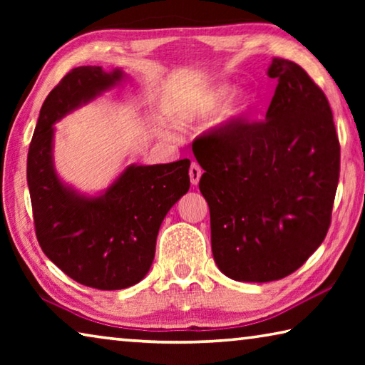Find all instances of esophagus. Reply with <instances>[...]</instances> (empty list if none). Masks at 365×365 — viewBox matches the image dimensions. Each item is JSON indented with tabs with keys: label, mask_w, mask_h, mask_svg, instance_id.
Instances as JSON below:
<instances>
[{
	"label": "esophagus",
	"mask_w": 365,
	"mask_h": 365,
	"mask_svg": "<svg viewBox=\"0 0 365 365\" xmlns=\"http://www.w3.org/2000/svg\"><path fill=\"white\" fill-rule=\"evenodd\" d=\"M201 175H202V170H201L200 165H197L196 163H191V165H190V180H191V185H197Z\"/></svg>",
	"instance_id": "obj_1"
}]
</instances>
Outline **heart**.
<instances>
[{
	"instance_id": "heart-1",
	"label": "heart",
	"mask_w": 365,
	"mask_h": 365,
	"mask_svg": "<svg viewBox=\"0 0 365 365\" xmlns=\"http://www.w3.org/2000/svg\"><path fill=\"white\" fill-rule=\"evenodd\" d=\"M230 93V86L227 83L202 86L193 91H188L175 106V119L182 123H200L217 113L222 104ZM255 106V96L248 91H240L228 101L219 114V122H235L243 119Z\"/></svg>"
}]
</instances>
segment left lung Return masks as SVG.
<instances>
[{"label": "left lung", "instance_id": "8db88e82", "mask_svg": "<svg viewBox=\"0 0 365 365\" xmlns=\"http://www.w3.org/2000/svg\"><path fill=\"white\" fill-rule=\"evenodd\" d=\"M267 76L279 83L264 122L193 141L214 261L238 282L280 280L307 261L329 232L339 178L324 91L288 59H272Z\"/></svg>", "mask_w": 365, "mask_h": 365}]
</instances>
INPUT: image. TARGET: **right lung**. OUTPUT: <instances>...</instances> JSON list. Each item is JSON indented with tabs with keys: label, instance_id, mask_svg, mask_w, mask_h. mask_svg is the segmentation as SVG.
<instances>
[{
	"label": "right lung",
	"instance_id": "right-lung-1",
	"mask_svg": "<svg viewBox=\"0 0 365 365\" xmlns=\"http://www.w3.org/2000/svg\"><path fill=\"white\" fill-rule=\"evenodd\" d=\"M122 71L82 66L67 72L40 109L27 156L36 240L72 280L123 289L150 270L159 227L190 188V159L128 165L101 196L88 197L59 180L53 164L54 122L119 83Z\"/></svg>",
	"mask_w": 365,
	"mask_h": 365
}]
</instances>
